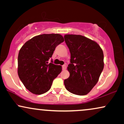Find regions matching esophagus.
<instances>
[{"label": "esophagus", "instance_id": "esophagus-1", "mask_svg": "<svg viewBox=\"0 0 124 124\" xmlns=\"http://www.w3.org/2000/svg\"><path fill=\"white\" fill-rule=\"evenodd\" d=\"M66 66L65 65L62 66V70H66Z\"/></svg>", "mask_w": 124, "mask_h": 124}]
</instances>
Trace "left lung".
<instances>
[{
    "instance_id": "left-lung-1",
    "label": "left lung",
    "mask_w": 124,
    "mask_h": 124,
    "mask_svg": "<svg viewBox=\"0 0 124 124\" xmlns=\"http://www.w3.org/2000/svg\"><path fill=\"white\" fill-rule=\"evenodd\" d=\"M64 38L71 54L67 67L70 77L64 85L71 93L87 95L98 83L103 70V52L98 43L85 36L66 34Z\"/></svg>"
}]
</instances>
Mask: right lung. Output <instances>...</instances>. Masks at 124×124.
<instances>
[{"mask_svg":"<svg viewBox=\"0 0 124 124\" xmlns=\"http://www.w3.org/2000/svg\"><path fill=\"white\" fill-rule=\"evenodd\" d=\"M64 41L59 34L36 36L25 43L18 55V75L25 88L36 95L50 90L53 81L62 71V66L49 59L55 47Z\"/></svg>","mask_w":124,"mask_h":124,"instance_id":"right-lung-1","label":"right lung"}]
</instances>
